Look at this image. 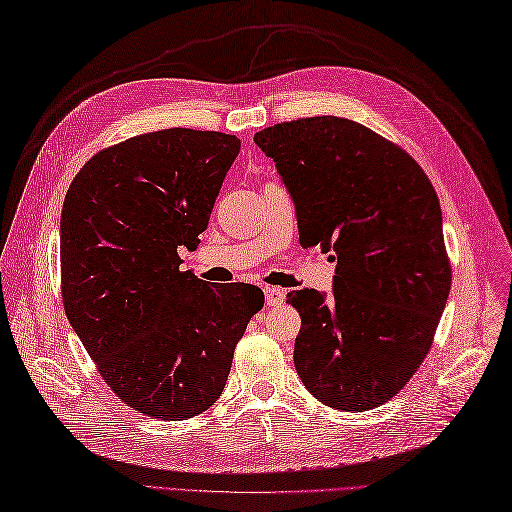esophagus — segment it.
<instances>
[{
    "label": "esophagus",
    "instance_id": "1",
    "mask_svg": "<svg viewBox=\"0 0 512 512\" xmlns=\"http://www.w3.org/2000/svg\"><path fill=\"white\" fill-rule=\"evenodd\" d=\"M284 297H286V291L280 289V286H267V289H265V302H267V306L282 304Z\"/></svg>",
    "mask_w": 512,
    "mask_h": 512
}]
</instances>
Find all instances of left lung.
<instances>
[{"instance_id":"left-lung-1","label":"left lung","mask_w":512,"mask_h":512,"mask_svg":"<svg viewBox=\"0 0 512 512\" xmlns=\"http://www.w3.org/2000/svg\"><path fill=\"white\" fill-rule=\"evenodd\" d=\"M254 143L293 197L299 243L336 260L330 297L286 295L302 317L299 378L336 410L389 402L428 356L450 295L436 191L400 145L343 117L276 123Z\"/></svg>"}]
</instances>
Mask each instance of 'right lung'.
I'll return each mask as SVG.
<instances>
[{
  "instance_id": "1",
  "label": "right lung",
  "mask_w": 512,
  "mask_h": 512,
  "mask_svg": "<svg viewBox=\"0 0 512 512\" xmlns=\"http://www.w3.org/2000/svg\"><path fill=\"white\" fill-rule=\"evenodd\" d=\"M232 134L171 128L97 152L60 215V289L71 328L121 402L167 421L217 402L234 347L265 304L258 286L180 271L239 156Z\"/></svg>"
}]
</instances>
